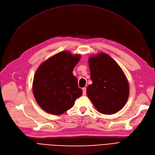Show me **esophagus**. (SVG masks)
I'll return each instance as SVG.
<instances>
[{
	"label": "esophagus",
	"instance_id": "obj_1",
	"mask_svg": "<svg viewBox=\"0 0 155 155\" xmlns=\"http://www.w3.org/2000/svg\"><path fill=\"white\" fill-rule=\"evenodd\" d=\"M86 92H87V88L85 87L83 88V95H85L86 94Z\"/></svg>",
	"mask_w": 155,
	"mask_h": 155
}]
</instances>
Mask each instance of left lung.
Instances as JSON below:
<instances>
[{
  "label": "left lung",
  "mask_w": 155,
  "mask_h": 155,
  "mask_svg": "<svg viewBox=\"0 0 155 155\" xmlns=\"http://www.w3.org/2000/svg\"><path fill=\"white\" fill-rule=\"evenodd\" d=\"M91 85L87 88L89 99L98 112L112 114L125 105L129 94L127 79L120 67L104 53L89 58Z\"/></svg>",
  "instance_id": "8db88e82"
}]
</instances>
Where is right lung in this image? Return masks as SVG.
<instances>
[{
	"instance_id": "obj_1",
	"label": "right lung",
	"mask_w": 155,
	"mask_h": 155,
	"mask_svg": "<svg viewBox=\"0 0 155 155\" xmlns=\"http://www.w3.org/2000/svg\"><path fill=\"white\" fill-rule=\"evenodd\" d=\"M81 56L67 51L53 55L37 68L33 81V92L38 105L50 114L59 115L72 108L82 89L73 70Z\"/></svg>"
}]
</instances>
